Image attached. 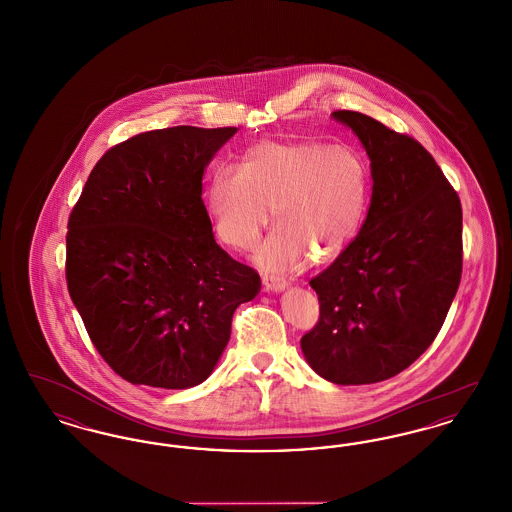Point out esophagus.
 Masks as SVG:
<instances>
[{
    "label": "esophagus",
    "mask_w": 512,
    "mask_h": 512,
    "mask_svg": "<svg viewBox=\"0 0 512 512\" xmlns=\"http://www.w3.org/2000/svg\"><path fill=\"white\" fill-rule=\"evenodd\" d=\"M263 284H265V290L267 292H282L286 288V280L284 278H263Z\"/></svg>",
    "instance_id": "34e87169"
}]
</instances>
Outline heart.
I'll return each instance as SVG.
<instances>
[{
    "label": "heart",
    "instance_id": "obj_1",
    "mask_svg": "<svg viewBox=\"0 0 512 512\" xmlns=\"http://www.w3.org/2000/svg\"><path fill=\"white\" fill-rule=\"evenodd\" d=\"M370 199L365 155L324 142H259L240 171L217 169L207 184V209L220 240L247 251L272 219L276 232L255 263L274 276L336 257L359 232Z\"/></svg>",
    "mask_w": 512,
    "mask_h": 512
}]
</instances>
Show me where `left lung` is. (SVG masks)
<instances>
[{
  "label": "left lung",
  "instance_id": "left-lung-1",
  "mask_svg": "<svg viewBox=\"0 0 512 512\" xmlns=\"http://www.w3.org/2000/svg\"><path fill=\"white\" fill-rule=\"evenodd\" d=\"M370 159L361 232L309 284L320 317L301 338L307 363L340 386L393 378L436 340L463 272V209L414 138L357 111H334Z\"/></svg>",
  "mask_w": 512,
  "mask_h": 512
}]
</instances>
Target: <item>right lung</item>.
Masks as SVG:
<instances>
[{
  "label": "right lung",
  "instance_id": "add662e5",
  "mask_svg": "<svg viewBox=\"0 0 512 512\" xmlns=\"http://www.w3.org/2000/svg\"><path fill=\"white\" fill-rule=\"evenodd\" d=\"M238 128L172 126L105 151L69 217L67 286L103 361L136 386L209 378L259 274L213 236L203 171Z\"/></svg>",
  "mask_w": 512,
  "mask_h": 512
}]
</instances>
